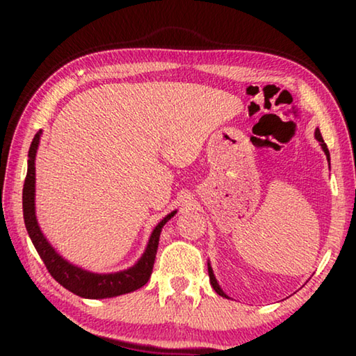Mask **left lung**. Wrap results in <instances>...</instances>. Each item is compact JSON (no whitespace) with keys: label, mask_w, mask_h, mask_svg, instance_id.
<instances>
[{"label":"left lung","mask_w":356,"mask_h":356,"mask_svg":"<svg viewBox=\"0 0 356 356\" xmlns=\"http://www.w3.org/2000/svg\"><path fill=\"white\" fill-rule=\"evenodd\" d=\"M314 136H316V140L321 143V146H322V150L325 152V155H327V160L330 161V152H328V147H327V144H325V141H323V138H322V135H321V130L318 129H316V131H314ZM207 268H209V278H210V284H212V287L215 289V292L218 293V295H221V297H225V298H229L227 295L222 292V289L220 287V284H218V281H216V278H215V275H213V270H212V265H210V262H207Z\"/></svg>","instance_id":"left-lung-1"}]
</instances>
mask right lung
I'll return each mask as SVG.
<instances>
[{"instance_id":"1","label":"right lung","mask_w":356,"mask_h":356,"mask_svg":"<svg viewBox=\"0 0 356 356\" xmlns=\"http://www.w3.org/2000/svg\"><path fill=\"white\" fill-rule=\"evenodd\" d=\"M40 135L42 131L35 134L28 152V171L25 185H23V218H25L29 238H31L34 248L38 250L48 272L63 287L83 298H111L143 287L149 281L150 275H152L161 227L177 213V210H172L171 213H168L154 227L146 245V250H144L136 264L129 268L114 273H94L69 262L48 242L45 234L42 232L39 226L38 216H35V154H38L39 149Z\"/></svg>"}]
</instances>
